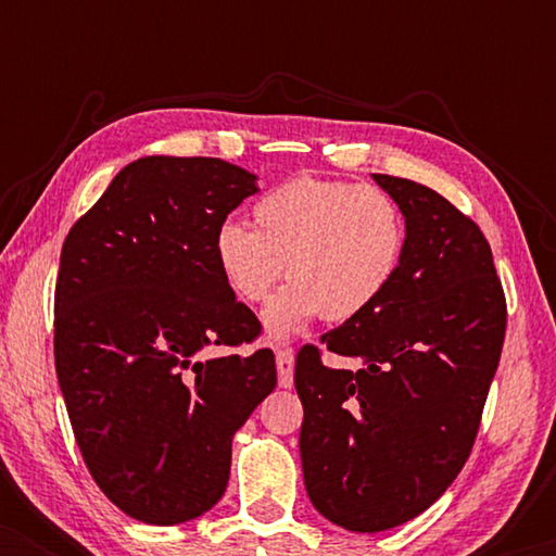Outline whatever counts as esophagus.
Wrapping results in <instances>:
<instances>
[{
	"instance_id": "1",
	"label": "esophagus",
	"mask_w": 556,
	"mask_h": 556,
	"mask_svg": "<svg viewBox=\"0 0 556 556\" xmlns=\"http://www.w3.org/2000/svg\"><path fill=\"white\" fill-rule=\"evenodd\" d=\"M276 367H278V384L288 390L293 384V352L291 349H280L276 354Z\"/></svg>"
}]
</instances>
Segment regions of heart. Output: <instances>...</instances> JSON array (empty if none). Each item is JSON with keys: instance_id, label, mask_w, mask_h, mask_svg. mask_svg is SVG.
Masks as SVG:
<instances>
[{"instance_id": "obj_1", "label": "heart", "mask_w": 556, "mask_h": 556, "mask_svg": "<svg viewBox=\"0 0 556 556\" xmlns=\"http://www.w3.org/2000/svg\"><path fill=\"white\" fill-rule=\"evenodd\" d=\"M253 227L225 219L212 255L225 286L245 303H263L273 341H288L314 318L349 321L364 314L397 278L407 245L405 217L375 185L291 177L253 204Z\"/></svg>"}]
</instances>
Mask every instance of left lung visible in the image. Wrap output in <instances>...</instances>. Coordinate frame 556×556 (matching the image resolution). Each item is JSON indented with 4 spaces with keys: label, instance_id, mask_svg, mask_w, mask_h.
Here are the masks:
<instances>
[{
    "label": "left lung",
    "instance_id": "left-lung-1",
    "mask_svg": "<svg viewBox=\"0 0 556 556\" xmlns=\"http://www.w3.org/2000/svg\"><path fill=\"white\" fill-rule=\"evenodd\" d=\"M405 217L397 278L321 344L295 356L301 463L311 504L362 534L400 527L443 496L466 466L506 333L489 240L435 189L371 174Z\"/></svg>",
    "mask_w": 556,
    "mask_h": 556
}]
</instances>
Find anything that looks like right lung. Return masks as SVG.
<instances>
[{"mask_svg": "<svg viewBox=\"0 0 556 556\" xmlns=\"http://www.w3.org/2000/svg\"><path fill=\"white\" fill-rule=\"evenodd\" d=\"M257 192L223 159L143 156L71 227L55 286V369L83 460L121 511L156 527L223 498L232 435L276 387V356L225 354L261 321L212 240Z\"/></svg>", "mask_w": 556, "mask_h": 556, "instance_id": "right-lung-1", "label": "right lung"}]
</instances>
